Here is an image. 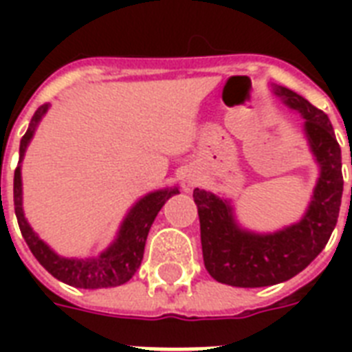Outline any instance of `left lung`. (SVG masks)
I'll return each instance as SVG.
<instances>
[{
    "instance_id": "8db88e82",
    "label": "left lung",
    "mask_w": 352,
    "mask_h": 352,
    "mask_svg": "<svg viewBox=\"0 0 352 352\" xmlns=\"http://www.w3.org/2000/svg\"><path fill=\"white\" fill-rule=\"evenodd\" d=\"M274 93L285 106L305 118L303 131L320 166L316 188L300 223L274 234H254L235 223L234 210L226 199L199 188L193 190L204 267L215 281L243 289L283 283L309 267L327 245L342 206V149L331 120L294 91L276 85Z\"/></svg>"
}]
</instances>
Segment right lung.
Returning a JSON list of instances; mask_svg holds the SVG:
<instances>
[{"mask_svg": "<svg viewBox=\"0 0 352 352\" xmlns=\"http://www.w3.org/2000/svg\"><path fill=\"white\" fill-rule=\"evenodd\" d=\"M49 106L38 107L34 117L30 120L27 133L19 142V162L23 159L25 149L29 146L30 138L34 135L38 122L45 115ZM179 193L177 188H164L157 190L148 195H144L138 201L118 230L117 239L113 241L111 246L102 252L98 257H87V259H69L54 254L43 241L34 234L23 215L21 208V170L19 166L14 171V210L18 219L19 230L23 235L25 243L29 245L30 252L40 261V265L54 278L78 289H107V287H118L135 276L140 267L144 257V246L148 239V232L153 225L155 217L164 206V203L171 195Z\"/></svg>", "mask_w": 352, "mask_h": 352, "instance_id": "add662e5", "label": "right lung"}]
</instances>
